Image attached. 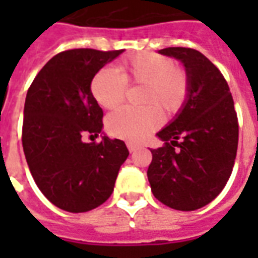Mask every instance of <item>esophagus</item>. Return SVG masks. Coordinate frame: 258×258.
I'll return each mask as SVG.
<instances>
[{
    "label": "esophagus",
    "mask_w": 258,
    "mask_h": 258,
    "mask_svg": "<svg viewBox=\"0 0 258 258\" xmlns=\"http://www.w3.org/2000/svg\"><path fill=\"white\" fill-rule=\"evenodd\" d=\"M127 148H128V151L130 153H133V152H135L140 146L138 145H135V144H133V142H127Z\"/></svg>",
    "instance_id": "esophagus-1"
}]
</instances>
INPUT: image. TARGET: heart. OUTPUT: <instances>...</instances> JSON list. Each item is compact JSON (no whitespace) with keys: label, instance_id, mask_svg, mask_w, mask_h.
<instances>
[{"label":"heart","instance_id":"1","mask_svg":"<svg viewBox=\"0 0 258 258\" xmlns=\"http://www.w3.org/2000/svg\"><path fill=\"white\" fill-rule=\"evenodd\" d=\"M127 84L144 85L142 107H120L106 118V130L116 138L141 142L160 127L163 114H174L189 95V77L174 60L160 53L142 52L114 69L99 70L91 81V94L103 109H113L124 101Z\"/></svg>","mask_w":258,"mask_h":258}]
</instances>
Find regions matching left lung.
<instances>
[{
  "instance_id": "obj_1",
  "label": "left lung",
  "mask_w": 258,
  "mask_h": 258,
  "mask_svg": "<svg viewBox=\"0 0 258 258\" xmlns=\"http://www.w3.org/2000/svg\"><path fill=\"white\" fill-rule=\"evenodd\" d=\"M159 53L181 60L189 95L181 112L157 133L164 145L151 149L148 179L159 202L192 211L220 195L232 173L238 149V116L221 72L196 49L170 47Z\"/></svg>"
}]
</instances>
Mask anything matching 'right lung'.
<instances>
[{
  "label": "right lung",
  "mask_w": 258,
  "mask_h": 258,
  "mask_svg": "<svg viewBox=\"0 0 258 258\" xmlns=\"http://www.w3.org/2000/svg\"><path fill=\"white\" fill-rule=\"evenodd\" d=\"M118 51L91 48L55 55L38 72L27 91L22 144L30 173L52 205L84 213L105 203L120 166L128 157L123 141L98 137L103 112L91 94V81Z\"/></svg>",
  "instance_id": "1"
}]
</instances>
